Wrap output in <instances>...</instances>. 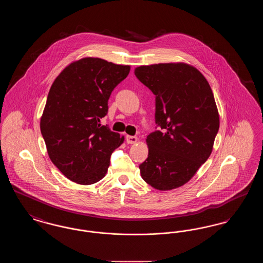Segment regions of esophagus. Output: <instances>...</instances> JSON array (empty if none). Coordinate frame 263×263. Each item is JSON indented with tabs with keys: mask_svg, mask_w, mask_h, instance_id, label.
Wrapping results in <instances>:
<instances>
[{
	"mask_svg": "<svg viewBox=\"0 0 263 263\" xmlns=\"http://www.w3.org/2000/svg\"><path fill=\"white\" fill-rule=\"evenodd\" d=\"M137 141L138 138L136 136H130V135L126 136V142L128 144H135Z\"/></svg>",
	"mask_w": 263,
	"mask_h": 263,
	"instance_id": "esophagus-1",
	"label": "esophagus"
}]
</instances>
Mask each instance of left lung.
Segmentation results:
<instances>
[{
  "instance_id": "obj_1",
  "label": "left lung",
  "mask_w": 263,
  "mask_h": 263,
  "mask_svg": "<svg viewBox=\"0 0 263 263\" xmlns=\"http://www.w3.org/2000/svg\"><path fill=\"white\" fill-rule=\"evenodd\" d=\"M138 80L156 96V130L146 139L142 178L158 190L182 186L210 157L220 119L212 89L185 63H161L135 69Z\"/></svg>"
}]
</instances>
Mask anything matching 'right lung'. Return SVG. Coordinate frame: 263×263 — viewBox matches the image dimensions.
I'll list each match as a JSON object with an SVG mask.
<instances>
[{"instance_id":"add662e5","label":"right lung","mask_w":263,"mask_h":263,"mask_svg":"<svg viewBox=\"0 0 263 263\" xmlns=\"http://www.w3.org/2000/svg\"><path fill=\"white\" fill-rule=\"evenodd\" d=\"M130 66L86 57L67 66L51 86L40 130L51 162L70 180L88 185L107 173L124 137L101 125L114 88Z\"/></svg>"}]
</instances>
